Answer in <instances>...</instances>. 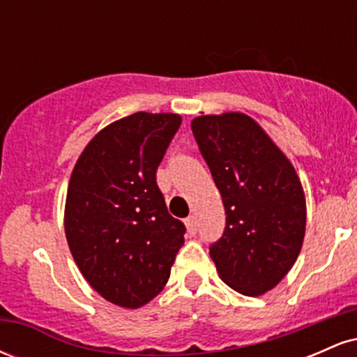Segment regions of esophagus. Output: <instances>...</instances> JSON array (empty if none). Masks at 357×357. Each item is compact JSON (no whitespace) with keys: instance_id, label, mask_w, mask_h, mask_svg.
<instances>
[{"instance_id":"1","label":"esophagus","mask_w":357,"mask_h":357,"mask_svg":"<svg viewBox=\"0 0 357 357\" xmlns=\"http://www.w3.org/2000/svg\"><path fill=\"white\" fill-rule=\"evenodd\" d=\"M184 223H186L188 233H190V235H195V233L198 231V221H196V216H188Z\"/></svg>"}]
</instances>
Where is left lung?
<instances>
[{
    "label": "left lung",
    "mask_w": 357,
    "mask_h": 357,
    "mask_svg": "<svg viewBox=\"0 0 357 357\" xmlns=\"http://www.w3.org/2000/svg\"><path fill=\"white\" fill-rule=\"evenodd\" d=\"M191 129L227 213L210 247L221 280L248 297L268 292L301 253L305 196L301 179L268 134L241 112L199 116Z\"/></svg>",
    "instance_id": "left-lung-1"
}]
</instances>
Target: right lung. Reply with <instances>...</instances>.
<instances>
[{
	"label": "right lung",
	"instance_id": "add662e5",
	"mask_svg": "<svg viewBox=\"0 0 357 357\" xmlns=\"http://www.w3.org/2000/svg\"><path fill=\"white\" fill-rule=\"evenodd\" d=\"M181 126L178 114L136 112L85 146L65 202L77 267L105 301L139 309L165 289L186 228L167 213L155 171Z\"/></svg>",
	"mask_w": 357,
	"mask_h": 357
}]
</instances>
